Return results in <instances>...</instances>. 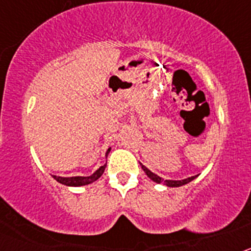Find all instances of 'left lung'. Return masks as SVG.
Returning a JSON list of instances; mask_svg holds the SVG:
<instances>
[{"mask_svg":"<svg viewBox=\"0 0 251 251\" xmlns=\"http://www.w3.org/2000/svg\"><path fill=\"white\" fill-rule=\"evenodd\" d=\"M141 167H142V170L145 171L146 175H147V176L152 179L153 182H156V183L163 182L166 186H167V187H179V186H183V185H186V183L191 182V181H194V179L199 176V175H196V176L187 177V178H183V179H165V181H163V179H162V177H159L158 175H156V174H153L152 171L148 170V168L146 167V166L142 165V163H141Z\"/></svg>","mask_w":251,"mask_h":251,"instance_id":"8db88e82","label":"left lung"}]
</instances>
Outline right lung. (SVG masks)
<instances>
[{
    "mask_svg": "<svg viewBox=\"0 0 251 251\" xmlns=\"http://www.w3.org/2000/svg\"><path fill=\"white\" fill-rule=\"evenodd\" d=\"M110 150L112 148H108V151L105 152V157H108L109 154ZM106 167V163L105 165L100 166L98 170L95 171L94 174L90 175V176H73V177H61V176H55V175H51L52 178L56 179L57 182L61 183V185H65L69 186V187H80V186H85V185H89V183H93L94 181L99 178V177L103 175L104 170Z\"/></svg>",
    "mask_w": 251,
    "mask_h": 251,
    "instance_id": "1",
    "label": "right lung"
}]
</instances>
